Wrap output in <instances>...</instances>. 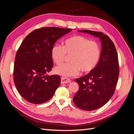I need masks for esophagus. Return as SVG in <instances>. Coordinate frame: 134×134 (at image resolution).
I'll use <instances>...</instances> for the list:
<instances>
[{
  "label": "esophagus",
  "mask_w": 134,
  "mask_h": 134,
  "mask_svg": "<svg viewBox=\"0 0 134 134\" xmlns=\"http://www.w3.org/2000/svg\"><path fill=\"white\" fill-rule=\"evenodd\" d=\"M70 81V80L68 78H66V77H62L61 78V84H66V83L69 82Z\"/></svg>",
  "instance_id": "34e87169"
}]
</instances>
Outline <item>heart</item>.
<instances>
[{
  "label": "heart",
  "mask_w": 134,
  "mask_h": 134,
  "mask_svg": "<svg viewBox=\"0 0 134 134\" xmlns=\"http://www.w3.org/2000/svg\"><path fill=\"white\" fill-rule=\"evenodd\" d=\"M69 55L70 62L55 68V72L64 77L77 75L81 70L82 73L91 72L97 65L101 55L99 43L82 35H73L64 42L63 46L53 45L51 55L57 65L64 62Z\"/></svg>",
  "instance_id": "heart-1"
}]
</instances>
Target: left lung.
Wrapping results in <instances>:
<instances>
[{"label": "left lung", "mask_w": 134, "mask_h": 134, "mask_svg": "<svg viewBox=\"0 0 134 134\" xmlns=\"http://www.w3.org/2000/svg\"><path fill=\"white\" fill-rule=\"evenodd\" d=\"M79 31L99 37L102 50L96 68L88 75L77 79L79 90L73 97L77 107L86 111L100 108L114 93L119 75L118 54L114 43L102 32L83 30Z\"/></svg>", "instance_id": "8db88e82"}]
</instances>
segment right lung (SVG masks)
<instances>
[{"instance_id":"obj_1","label":"right lung","mask_w":134,"mask_h":134,"mask_svg":"<svg viewBox=\"0 0 134 134\" xmlns=\"http://www.w3.org/2000/svg\"><path fill=\"white\" fill-rule=\"evenodd\" d=\"M70 29L43 27L34 30L17 50L14 66L15 85L23 98L32 104L50 100L59 87L58 75L47 76L53 66L51 50L55 42Z\"/></svg>"}]
</instances>
